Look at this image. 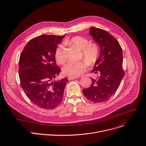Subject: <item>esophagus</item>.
Masks as SVG:
<instances>
[{
	"mask_svg": "<svg viewBox=\"0 0 146 146\" xmlns=\"http://www.w3.org/2000/svg\"><path fill=\"white\" fill-rule=\"evenodd\" d=\"M79 77H70V76H68V78L69 80H74V79H77V78H78Z\"/></svg>",
	"mask_w": 146,
	"mask_h": 146,
	"instance_id": "esophagus-1",
	"label": "esophagus"
}]
</instances>
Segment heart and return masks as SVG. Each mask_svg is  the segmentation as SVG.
Segmentation results:
<instances>
[{
	"label": "heart",
	"instance_id": "heart-1",
	"mask_svg": "<svg viewBox=\"0 0 146 146\" xmlns=\"http://www.w3.org/2000/svg\"><path fill=\"white\" fill-rule=\"evenodd\" d=\"M64 43L66 45L74 46L81 50L82 56L86 59L78 62H70L66 64L64 68V73L70 77H78L84 73L90 65H93L98 60L100 54V47L98 44L89 42V40L81 36H75L66 39ZM54 57L56 62L60 65H63L66 61L64 50L62 45H58L56 48Z\"/></svg>",
	"mask_w": 146,
	"mask_h": 146
}]
</instances>
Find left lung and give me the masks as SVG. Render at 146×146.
Masks as SVG:
<instances>
[{
    "label": "left lung",
    "instance_id": "left-lung-1",
    "mask_svg": "<svg viewBox=\"0 0 146 146\" xmlns=\"http://www.w3.org/2000/svg\"><path fill=\"white\" fill-rule=\"evenodd\" d=\"M89 29V34L100 47V56L91 72L99 76L92 78L91 85L83 89V93L88 100L102 103L115 93L124 77L122 49L116 39L106 30L94 27Z\"/></svg>",
    "mask_w": 146,
    "mask_h": 146
}]
</instances>
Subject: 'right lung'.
<instances>
[{
  "label": "right lung",
  "mask_w": 146,
  "mask_h": 146,
  "mask_svg": "<svg viewBox=\"0 0 146 146\" xmlns=\"http://www.w3.org/2000/svg\"><path fill=\"white\" fill-rule=\"evenodd\" d=\"M65 35H42L30 40L21 54L19 77L28 99L36 106L53 109L62 102L67 78L56 81L61 71L54 52Z\"/></svg>",
  "instance_id": "add662e5"
}]
</instances>
